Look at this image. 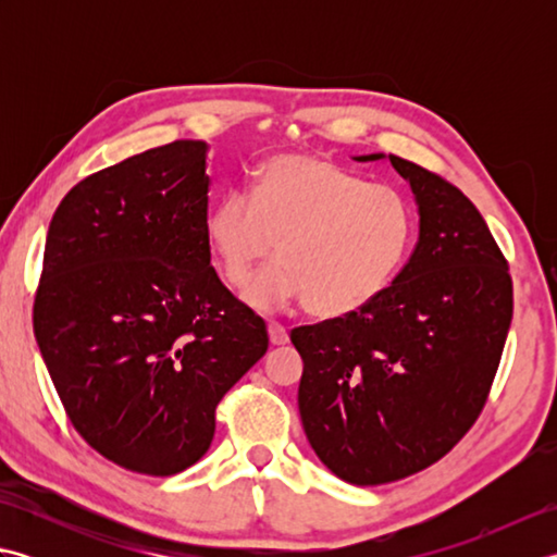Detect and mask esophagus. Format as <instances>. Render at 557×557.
Here are the masks:
<instances>
[{"label":"esophagus","mask_w":557,"mask_h":557,"mask_svg":"<svg viewBox=\"0 0 557 557\" xmlns=\"http://www.w3.org/2000/svg\"><path fill=\"white\" fill-rule=\"evenodd\" d=\"M268 335H270V345H275V347H282V345H287V342H289L287 327L280 325V323H270Z\"/></svg>","instance_id":"obj_1"}]
</instances>
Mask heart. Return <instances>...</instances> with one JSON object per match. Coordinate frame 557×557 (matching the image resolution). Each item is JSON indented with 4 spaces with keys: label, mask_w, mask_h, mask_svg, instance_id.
<instances>
[{
    "label": "heart",
    "mask_w": 557,
    "mask_h": 557,
    "mask_svg": "<svg viewBox=\"0 0 557 557\" xmlns=\"http://www.w3.org/2000/svg\"><path fill=\"white\" fill-rule=\"evenodd\" d=\"M206 236L222 280L258 311L306 301L321 318L373 304L405 263L413 236L407 196L369 184L311 152H285L258 170L251 196L232 191L210 208Z\"/></svg>",
    "instance_id": "obj_1"
}]
</instances>
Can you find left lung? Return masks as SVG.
Listing matches in <instances>:
<instances>
[{"instance_id": "8db88e82", "label": "left lung", "mask_w": 557, "mask_h": 557, "mask_svg": "<svg viewBox=\"0 0 557 557\" xmlns=\"http://www.w3.org/2000/svg\"><path fill=\"white\" fill-rule=\"evenodd\" d=\"M389 160L413 194L419 239L366 309L292 330L299 413L318 459L354 486L417 474L465 435L498 371L512 280L486 220L441 176Z\"/></svg>"}]
</instances>
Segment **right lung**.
Returning a JSON list of instances; mask_svg holds the SVG:
<instances>
[{
    "label": "right lung",
    "mask_w": 557,
    "mask_h": 557,
    "mask_svg": "<svg viewBox=\"0 0 557 557\" xmlns=\"http://www.w3.org/2000/svg\"><path fill=\"white\" fill-rule=\"evenodd\" d=\"M206 140L78 182L47 230L35 339L76 431L114 465L172 476L208 453L215 407L268 330L210 265Z\"/></svg>",
    "instance_id": "1"
}]
</instances>
